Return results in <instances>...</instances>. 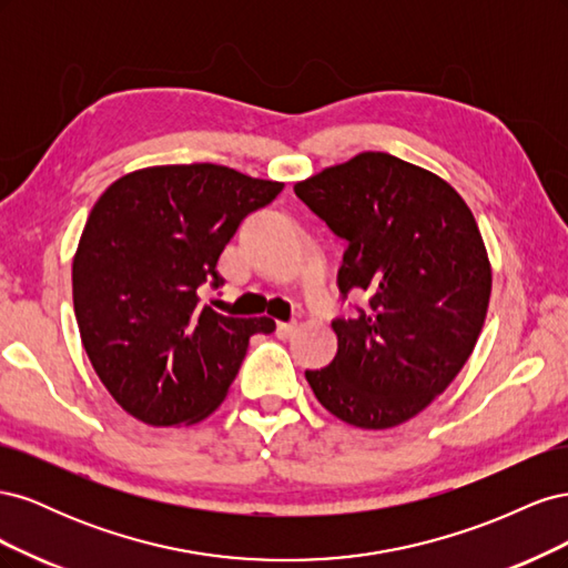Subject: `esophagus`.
Returning <instances> with one entry per match:
<instances>
[{
  "instance_id": "34e87169",
  "label": "esophagus",
  "mask_w": 568,
  "mask_h": 568,
  "mask_svg": "<svg viewBox=\"0 0 568 568\" xmlns=\"http://www.w3.org/2000/svg\"><path fill=\"white\" fill-rule=\"evenodd\" d=\"M296 329H298L296 322H280L277 324V336L280 338H291V336L296 334Z\"/></svg>"
}]
</instances>
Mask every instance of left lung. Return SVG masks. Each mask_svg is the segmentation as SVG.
Returning a JSON list of instances; mask_svg holds the SVG:
<instances>
[{"mask_svg": "<svg viewBox=\"0 0 568 568\" xmlns=\"http://www.w3.org/2000/svg\"><path fill=\"white\" fill-rule=\"evenodd\" d=\"M296 196L346 239L338 291H363L334 320V363L305 372L315 398L357 428L417 417L453 384L484 329L493 272L474 213L432 170L357 153L296 182Z\"/></svg>", "mask_w": 568, "mask_h": 568, "instance_id": "obj_1", "label": "left lung"}]
</instances>
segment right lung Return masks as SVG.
<instances>
[{
	"mask_svg": "<svg viewBox=\"0 0 568 568\" xmlns=\"http://www.w3.org/2000/svg\"><path fill=\"white\" fill-rule=\"evenodd\" d=\"M284 189L227 165H151L99 196L73 257V305L90 363L128 415L196 424L220 407L270 317L201 305L222 286L220 253L239 222Z\"/></svg>",
	"mask_w": 568,
	"mask_h": 568,
	"instance_id": "1",
	"label": "right lung"
}]
</instances>
